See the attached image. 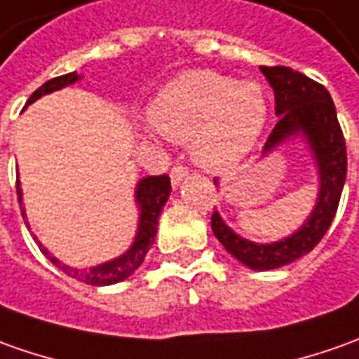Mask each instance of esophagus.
<instances>
[{
  "label": "esophagus",
  "mask_w": 359,
  "mask_h": 359,
  "mask_svg": "<svg viewBox=\"0 0 359 359\" xmlns=\"http://www.w3.org/2000/svg\"><path fill=\"white\" fill-rule=\"evenodd\" d=\"M189 177V170L187 167H182V165H175L172 170H170V182H172V187H179L182 180Z\"/></svg>",
  "instance_id": "obj_1"
}]
</instances>
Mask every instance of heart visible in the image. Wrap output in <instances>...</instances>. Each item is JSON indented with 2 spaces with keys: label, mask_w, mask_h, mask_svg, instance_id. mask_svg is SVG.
Returning <instances> with one entry per match:
<instances>
[{
  "label": "heart",
  "mask_w": 359,
  "mask_h": 359,
  "mask_svg": "<svg viewBox=\"0 0 359 359\" xmlns=\"http://www.w3.org/2000/svg\"><path fill=\"white\" fill-rule=\"evenodd\" d=\"M269 118L265 92L216 70H189L161 90L149 106L159 135L190 143L202 169L238 167L259 143Z\"/></svg>",
  "instance_id": "1"
}]
</instances>
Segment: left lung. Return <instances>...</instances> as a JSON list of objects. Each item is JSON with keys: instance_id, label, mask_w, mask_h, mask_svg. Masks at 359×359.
<instances>
[{"instance_id": "left-lung-1", "label": "left lung", "mask_w": 359, "mask_h": 359, "mask_svg": "<svg viewBox=\"0 0 359 359\" xmlns=\"http://www.w3.org/2000/svg\"><path fill=\"white\" fill-rule=\"evenodd\" d=\"M262 72L275 92V114L279 116L265 141L263 157L289 139H304L318 169V198L299 230L273 243H255L241 238L218 212L212 214V231L238 262L255 271H269L299 259L323 240L338 210L348 157L332 97L323 84L289 67H262ZM214 184H218V179H214Z\"/></svg>"}]
</instances>
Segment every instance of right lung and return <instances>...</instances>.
<instances>
[{"label":"right lung","instance_id":"obj_1","mask_svg":"<svg viewBox=\"0 0 359 359\" xmlns=\"http://www.w3.org/2000/svg\"><path fill=\"white\" fill-rule=\"evenodd\" d=\"M76 72H70V74H65V76H57L53 80L45 82L43 86L35 90L31 97L27 100V106L33 104L35 100H39L45 94H50L55 90H60V88L70 86L78 80ZM170 194V179L167 175H159V177H145L137 182V189H135V202L139 206V224H137V233H135V240L131 243L123 255H119L116 259L106 263H100L96 267H90V269H76V267H70V265H65L60 263L50 253V251L43 248V243L36 240L39 243V250L43 251L48 262L53 263L55 267H58L62 273H67L68 277L76 279V281L86 283V285H92V287H104V285H114V283L123 281L128 279L131 273L137 269L139 265L143 263L147 251L151 250V245L155 243V236H157V226H159V216L163 206L167 204ZM17 198H19V206H21V214H23V220H25L27 228H29V222H27L25 208H23V192H21V184H19V179H17Z\"/></svg>","mask_w":359,"mask_h":359}]
</instances>
